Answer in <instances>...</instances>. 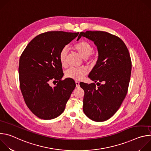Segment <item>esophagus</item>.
Masks as SVG:
<instances>
[{"instance_id":"34e87169","label":"esophagus","mask_w":151,"mask_h":151,"mask_svg":"<svg viewBox=\"0 0 151 151\" xmlns=\"http://www.w3.org/2000/svg\"><path fill=\"white\" fill-rule=\"evenodd\" d=\"M76 87H79V82L78 81H76Z\"/></svg>"}]
</instances>
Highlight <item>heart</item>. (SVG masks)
Returning <instances> with one entry per match:
<instances>
[{
  "label": "heart",
  "instance_id": "b5f03b06",
  "mask_svg": "<svg viewBox=\"0 0 151 151\" xmlns=\"http://www.w3.org/2000/svg\"><path fill=\"white\" fill-rule=\"evenodd\" d=\"M74 50L83 58L85 61L90 63H94L97 60V55L93 53V47L89 43L85 41H80L73 46ZM68 55V49L66 47H63L59 54V60L63 67L66 65V58ZM87 70L85 68H70L66 70L65 75L67 78L75 80H81L87 74Z\"/></svg>",
  "mask_w": 151,
  "mask_h": 151
}]
</instances>
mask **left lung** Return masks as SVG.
<instances>
[{"label": "left lung", "mask_w": 151, "mask_h": 151, "mask_svg": "<svg viewBox=\"0 0 151 151\" xmlns=\"http://www.w3.org/2000/svg\"><path fill=\"white\" fill-rule=\"evenodd\" d=\"M82 36L93 40L99 52L88 75L94 83H80L85 92L83 111L93 121H105L116 112L127 95L132 71L130 55L122 40L109 33L81 32L77 40Z\"/></svg>", "instance_id": "left-lung-1"}]
</instances>
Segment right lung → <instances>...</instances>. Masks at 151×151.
Masks as SVG:
<instances>
[{"label":"right lung","mask_w":151,"mask_h":151,"mask_svg":"<svg viewBox=\"0 0 151 151\" xmlns=\"http://www.w3.org/2000/svg\"><path fill=\"white\" fill-rule=\"evenodd\" d=\"M78 35L62 31L40 34L20 56V90L29 109L40 119H52L60 115L76 87L72 79L61 80L64 74L59 54ZM52 81L58 82L54 88L49 85Z\"/></svg>","instance_id":"1"}]
</instances>
